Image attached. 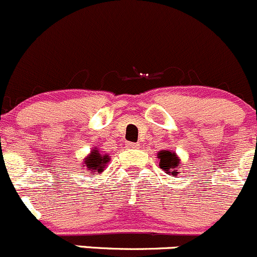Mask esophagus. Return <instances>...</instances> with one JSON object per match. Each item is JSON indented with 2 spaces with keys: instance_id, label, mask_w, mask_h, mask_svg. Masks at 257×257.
Listing matches in <instances>:
<instances>
[{
  "instance_id": "1",
  "label": "esophagus",
  "mask_w": 257,
  "mask_h": 257,
  "mask_svg": "<svg viewBox=\"0 0 257 257\" xmlns=\"http://www.w3.org/2000/svg\"><path fill=\"white\" fill-rule=\"evenodd\" d=\"M139 144H132V142H127L126 144V148H128V150H135V148H139Z\"/></svg>"
}]
</instances>
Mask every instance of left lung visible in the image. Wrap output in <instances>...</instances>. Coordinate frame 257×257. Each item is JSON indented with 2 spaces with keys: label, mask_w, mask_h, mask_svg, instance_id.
I'll list each match as a JSON object with an SVG mask.
<instances>
[{
  "label": "left lung",
  "mask_w": 257,
  "mask_h": 257,
  "mask_svg": "<svg viewBox=\"0 0 257 257\" xmlns=\"http://www.w3.org/2000/svg\"><path fill=\"white\" fill-rule=\"evenodd\" d=\"M158 160H160V167L165 173L172 177H177L181 172L182 168L181 158L176 155V152L171 150H162L157 153Z\"/></svg>",
  "instance_id": "obj_1"
}]
</instances>
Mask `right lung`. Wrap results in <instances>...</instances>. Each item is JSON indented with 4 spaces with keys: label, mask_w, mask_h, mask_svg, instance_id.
Returning <instances> with one entry per match:
<instances>
[{
    "label": "right lung",
    "mask_w": 257,
    "mask_h": 257,
    "mask_svg": "<svg viewBox=\"0 0 257 257\" xmlns=\"http://www.w3.org/2000/svg\"><path fill=\"white\" fill-rule=\"evenodd\" d=\"M109 155H102V152L99 148L92 147L89 155L84 158L83 167H85L86 171L95 176L96 173H101L106 168V165L109 163Z\"/></svg>",
    "instance_id": "right-lung-1"
}]
</instances>
